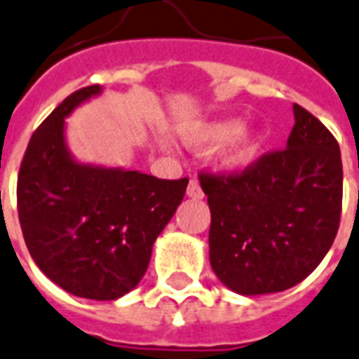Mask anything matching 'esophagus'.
<instances>
[{"label":"esophagus","mask_w":359,"mask_h":359,"mask_svg":"<svg viewBox=\"0 0 359 359\" xmlns=\"http://www.w3.org/2000/svg\"><path fill=\"white\" fill-rule=\"evenodd\" d=\"M187 196H189V198H193V200H202V198H204V193H202V189H200V183H198V180H196V177L189 182Z\"/></svg>","instance_id":"esophagus-1"}]
</instances>
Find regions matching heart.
I'll return each instance as SVG.
<instances>
[{"instance_id":"1","label":"heart","mask_w":359,"mask_h":359,"mask_svg":"<svg viewBox=\"0 0 359 359\" xmlns=\"http://www.w3.org/2000/svg\"><path fill=\"white\" fill-rule=\"evenodd\" d=\"M182 140L194 149H205L221 142L217 163L224 170L240 172L257 161L264 135L257 125L238 123L236 119H204L185 125Z\"/></svg>"}]
</instances>
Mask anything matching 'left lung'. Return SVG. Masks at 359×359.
<instances>
[{
  "label": "left lung",
  "instance_id": "8db88e82",
  "mask_svg": "<svg viewBox=\"0 0 359 359\" xmlns=\"http://www.w3.org/2000/svg\"><path fill=\"white\" fill-rule=\"evenodd\" d=\"M286 149L241 174L200 176L211 211L210 264L241 296L283 292L315 271L337 236L343 163L337 140L294 104Z\"/></svg>",
  "mask_w": 359,
  "mask_h": 359
}]
</instances>
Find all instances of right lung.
<instances>
[{"mask_svg": "<svg viewBox=\"0 0 359 359\" xmlns=\"http://www.w3.org/2000/svg\"><path fill=\"white\" fill-rule=\"evenodd\" d=\"M101 93L102 86L74 91L33 133L16 198L22 234L39 269L73 296L110 302L142 280L189 180L76 159L67 146L65 119Z\"/></svg>", "mask_w": 359, "mask_h": 359, "instance_id": "add662e5", "label": "right lung"}]
</instances>
